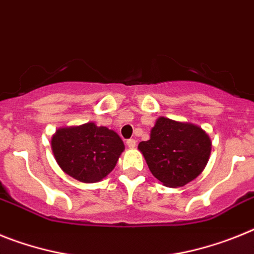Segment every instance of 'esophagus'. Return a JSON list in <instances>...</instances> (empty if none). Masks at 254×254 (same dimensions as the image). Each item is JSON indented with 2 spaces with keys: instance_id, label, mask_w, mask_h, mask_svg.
Returning <instances> with one entry per match:
<instances>
[{
  "instance_id": "obj_1",
  "label": "esophagus",
  "mask_w": 254,
  "mask_h": 254,
  "mask_svg": "<svg viewBox=\"0 0 254 254\" xmlns=\"http://www.w3.org/2000/svg\"><path fill=\"white\" fill-rule=\"evenodd\" d=\"M135 144H136L135 139H127V145L129 147V148H134V147H135Z\"/></svg>"
}]
</instances>
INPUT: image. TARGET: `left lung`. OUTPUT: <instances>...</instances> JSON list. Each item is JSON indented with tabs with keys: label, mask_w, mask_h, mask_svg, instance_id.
<instances>
[{
	"label": "left lung",
	"mask_w": 254,
	"mask_h": 254,
	"mask_svg": "<svg viewBox=\"0 0 254 254\" xmlns=\"http://www.w3.org/2000/svg\"><path fill=\"white\" fill-rule=\"evenodd\" d=\"M138 148L154 178L176 188L203 171L211 153V140L197 125L160 118L149 140L140 142Z\"/></svg>",
	"instance_id": "1"
}]
</instances>
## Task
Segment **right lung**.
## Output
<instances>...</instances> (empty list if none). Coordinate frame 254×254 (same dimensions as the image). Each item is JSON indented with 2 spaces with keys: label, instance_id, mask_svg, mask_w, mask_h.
I'll return each instance as SVG.
<instances>
[{
  "label": "right lung",
  "instance_id": "right-lung-1",
  "mask_svg": "<svg viewBox=\"0 0 254 254\" xmlns=\"http://www.w3.org/2000/svg\"><path fill=\"white\" fill-rule=\"evenodd\" d=\"M51 144L59 166L83 183H97L109 175L124 151L114 130L93 123L59 129Z\"/></svg>",
  "mask_w": 254,
  "mask_h": 254
}]
</instances>
